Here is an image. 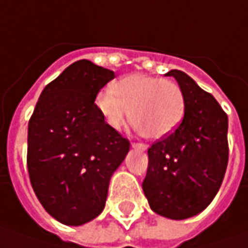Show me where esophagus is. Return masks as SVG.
<instances>
[{
	"mask_svg": "<svg viewBox=\"0 0 248 248\" xmlns=\"http://www.w3.org/2000/svg\"><path fill=\"white\" fill-rule=\"evenodd\" d=\"M132 148H137L139 150H146L148 146L146 145H143V143H135V142H132Z\"/></svg>",
	"mask_w": 248,
	"mask_h": 248,
	"instance_id": "1",
	"label": "esophagus"
}]
</instances>
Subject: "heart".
<instances>
[{"label": "heart", "instance_id": "heart-1", "mask_svg": "<svg viewBox=\"0 0 248 248\" xmlns=\"http://www.w3.org/2000/svg\"><path fill=\"white\" fill-rule=\"evenodd\" d=\"M95 108L113 129L123 128L129 117L143 137L161 139L181 124L186 100L178 82L137 73L113 82L111 91H99Z\"/></svg>", "mask_w": 248, "mask_h": 248}]
</instances>
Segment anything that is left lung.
I'll return each instance as SVG.
<instances>
[{
	"label": "left lung",
	"mask_w": 248,
	"mask_h": 248,
	"mask_svg": "<svg viewBox=\"0 0 248 248\" xmlns=\"http://www.w3.org/2000/svg\"><path fill=\"white\" fill-rule=\"evenodd\" d=\"M185 93L182 123L148 150L142 189L150 208L170 219L200 214L213 202L228 166V116L215 98L181 70H171Z\"/></svg>",
	"instance_id": "left-lung-1"
}]
</instances>
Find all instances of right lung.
<instances>
[{
  "mask_svg": "<svg viewBox=\"0 0 248 248\" xmlns=\"http://www.w3.org/2000/svg\"><path fill=\"white\" fill-rule=\"evenodd\" d=\"M116 76L87 59L49 82L29 121L27 168L45 211L61 224L80 226L103 211L110 178L129 140L102 119L95 96Z\"/></svg>",
  "mask_w": 248,
  "mask_h": 248,
  "instance_id": "add662e5",
  "label": "right lung"
}]
</instances>
